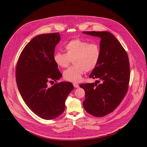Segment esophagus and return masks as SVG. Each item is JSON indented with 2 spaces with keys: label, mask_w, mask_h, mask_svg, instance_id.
Instances as JSON below:
<instances>
[{
  "label": "esophagus",
  "mask_w": 147,
  "mask_h": 147,
  "mask_svg": "<svg viewBox=\"0 0 147 147\" xmlns=\"http://www.w3.org/2000/svg\"><path fill=\"white\" fill-rule=\"evenodd\" d=\"M73 86H74V87L75 88H78V87H79V85L77 83H74V84H73Z\"/></svg>",
  "instance_id": "esophagus-1"
}]
</instances>
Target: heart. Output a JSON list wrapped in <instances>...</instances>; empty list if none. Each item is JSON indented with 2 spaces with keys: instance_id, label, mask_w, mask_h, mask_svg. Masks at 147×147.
Segmentation results:
<instances>
[{
  "instance_id": "1",
  "label": "heart",
  "mask_w": 147,
  "mask_h": 147,
  "mask_svg": "<svg viewBox=\"0 0 147 147\" xmlns=\"http://www.w3.org/2000/svg\"><path fill=\"white\" fill-rule=\"evenodd\" d=\"M66 53L56 52L53 57L55 63L61 68L69 66L73 60L74 66L63 73L65 80L77 82L82 78L86 71L94 70L97 66L100 57V49L96 43L89 44L88 42L75 39L70 40L65 45Z\"/></svg>"
}]
</instances>
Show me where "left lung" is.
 <instances>
[{
	"label": "left lung",
	"instance_id": "left-lung-1",
	"mask_svg": "<svg viewBox=\"0 0 147 147\" xmlns=\"http://www.w3.org/2000/svg\"><path fill=\"white\" fill-rule=\"evenodd\" d=\"M100 38V57L90 78L101 83L81 84L86 98L83 107L90 115L102 117L112 112L126 94L130 80V65L127 54L117 38L108 31H84ZM99 83V82H98Z\"/></svg>",
	"mask_w": 147,
	"mask_h": 147
}]
</instances>
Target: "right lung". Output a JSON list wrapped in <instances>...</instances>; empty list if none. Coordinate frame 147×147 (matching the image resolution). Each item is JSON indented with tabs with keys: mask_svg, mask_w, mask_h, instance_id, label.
Instances as JSON below:
<instances>
[{
	"mask_svg": "<svg viewBox=\"0 0 147 147\" xmlns=\"http://www.w3.org/2000/svg\"><path fill=\"white\" fill-rule=\"evenodd\" d=\"M60 40L59 32L37 35L24 47L18 58L16 82L21 96L37 116L52 120L65 109V100L73 90L69 82L56 83L62 74L53 59L55 48Z\"/></svg>",
	"mask_w": 147,
	"mask_h": 147,
	"instance_id": "right-lung-1",
	"label": "right lung"
}]
</instances>
